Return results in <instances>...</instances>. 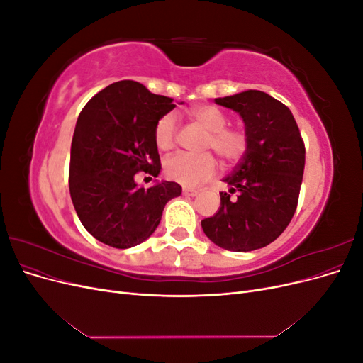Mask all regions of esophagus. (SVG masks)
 I'll return each mask as SVG.
<instances>
[{"label":"esophagus","instance_id":"esophagus-1","mask_svg":"<svg viewBox=\"0 0 363 363\" xmlns=\"http://www.w3.org/2000/svg\"><path fill=\"white\" fill-rule=\"evenodd\" d=\"M183 195L195 196V195H199V191H194V189H189V188H184V189H183Z\"/></svg>","mask_w":363,"mask_h":363}]
</instances>
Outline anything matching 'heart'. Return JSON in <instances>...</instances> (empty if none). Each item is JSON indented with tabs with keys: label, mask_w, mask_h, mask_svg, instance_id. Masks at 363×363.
<instances>
[{
	"label": "heart",
	"mask_w": 363,
	"mask_h": 363,
	"mask_svg": "<svg viewBox=\"0 0 363 363\" xmlns=\"http://www.w3.org/2000/svg\"><path fill=\"white\" fill-rule=\"evenodd\" d=\"M191 116L208 133L204 140L206 150H213L225 164H235L248 151V136L242 128L228 127V116L212 104H201L191 108ZM179 133V119L174 113L163 115L155 127L156 147L167 151L174 147ZM164 175L184 188H195L211 180L218 171L212 155H189L179 152L164 162Z\"/></svg>",
	"instance_id": "1"
}]
</instances>
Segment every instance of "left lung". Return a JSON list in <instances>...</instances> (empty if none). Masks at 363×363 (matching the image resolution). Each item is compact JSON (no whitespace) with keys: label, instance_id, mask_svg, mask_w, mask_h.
Returning a JSON list of instances; mask_svg holds the SVG:
<instances>
[{"label":"left lung","instance_id":"obj_1","mask_svg":"<svg viewBox=\"0 0 363 363\" xmlns=\"http://www.w3.org/2000/svg\"><path fill=\"white\" fill-rule=\"evenodd\" d=\"M245 124L248 151L224 182L218 212L201 221L206 236L228 251L267 247L288 227L298 204L304 142L289 108L271 95L245 91L215 98ZM232 193L235 199H230Z\"/></svg>","mask_w":363,"mask_h":363}]
</instances>
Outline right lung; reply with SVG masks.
I'll return each instance as SVG.
<instances>
[{
    "mask_svg": "<svg viewBox=\"0 0 363 363\" xmlns=\"http://www.w3.org/2000/svg\"><path fill=\"white\" fill-rule=\"evenodd\" d=\"M174 107L172 98L133 80L104 87L83 107L71 144L69 192L83 227L100 242L113 248L144 242L164 204L182 194L174 182L147 189L135 182L140 171L159 175L155 127Z\"/></svg>",
    "mask_w": 363,
    "mask_h": 363,
    "instance_id": "right-lung-1",
    "label": "right lung"
}]
</instances>
